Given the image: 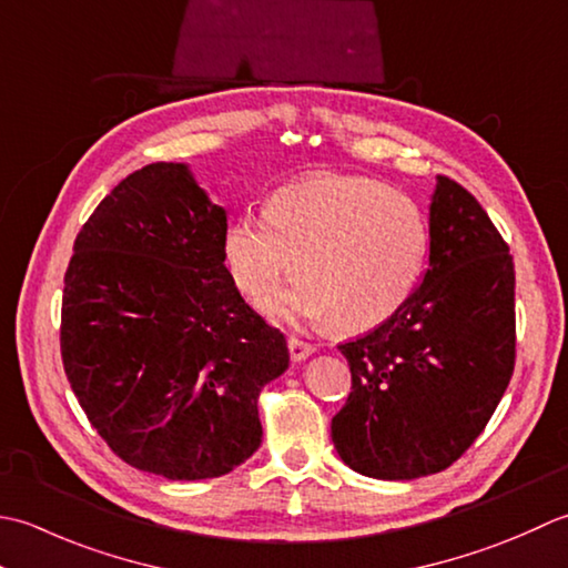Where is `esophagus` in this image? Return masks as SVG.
Returning <instances> with one entry per match:
<instances>
[{
    "mask_svg": "<svg viewBox=\"0 0 568 568\" xmlns=\"http://www.w3.org/2000/svg\"><path fill=\"white\" fill-rule=\"evenodd\" d=\"M288 353H292L294 363H301V361H306L308 355H314L316 348L311 343H304L301 338H288Z\"/></svg>",
    "mask_w": 568,
    "mask_h": 568,
    "instance_id": "34e87169",
    "label": "esophagus"
}]
</instances>
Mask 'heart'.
I'll return each mask as SVG.
<instances>
[{"mask_svg":"<svg viewBox=\"0 0 568 568\" xmlns=\"http://www.w3.org/2000/svg\"><path fill=\"white\" fill-rule=\"evenodd\" d=\"M422 207L387 183L314 173L276 189L264 220L240 215L223 235L235 286L260 298L292 272V288L270 298L274 316L328 321L335 333L373 331L407 304L429 260Z\"/></svg>","mask_w":568,"mask_h":568,"instance_id":"1","label":"heart"}]
</instances>
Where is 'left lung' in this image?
Here are the masks:
<instances>
[{
  "label": "left lung",
  "mask_w": 568,
  "mask_h": 568,
  "mask_svg": "<svg viewBox=\"0 0 568 568\" xmlns=\"http://www.w3.org/2000/svg\"><path fill=\"white\" fill-rule=\"evenodd\" d=\"M429 270L395 316L341 343L351 395L331 436L345 466L379 480L456 463L500 404L515 369V264L473 195L436 179Z\"/></svg>",
  "instance_id": "obj_1"
}]
</instances>
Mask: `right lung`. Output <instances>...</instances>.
Instances as JSON below:
<instances>
[{"mask_svg": "<svg viewBox=\"0 0 568 568\" xmlns=\"http://www.w3.org/2000/svg\"><path fill=\"white\" fill-rule=\"evenodd\" d=\"M225 230L189 166L159 161L100 201L65 270L61 357L78 404L112 454L169 480L245 463L260 392L288 367L284 333L225 267Z\"/></svg>", "mask_w": 568, "mask_h": 568, "instance_id": "obj_1", "label": "right lung"}]
</instances>
